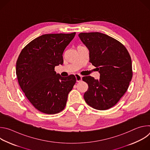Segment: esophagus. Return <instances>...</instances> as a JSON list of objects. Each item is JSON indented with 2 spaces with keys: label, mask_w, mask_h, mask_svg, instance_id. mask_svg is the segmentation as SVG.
I'll use <instances>...</instances> for the list:
<instances>
[{
  "label": "esophagus",
  "mask_w": 150,
  "mask_h": 150,
  "mask_svg": "<svg viewBox=\"0 0 150 150\" xmlns=\"http://www.w3.org/2000/svg\"><path fill=\"white\" fill-rule=\"evenodd\" d=\"M75 76V78H76V82H79L82 81V76H81V75H78V74H76Z\"/></svg>",
  "instance_id": "34e87169"
}]
</instances>
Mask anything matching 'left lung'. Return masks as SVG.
I'll use <instances>...</instances> for the list:
<instances>
[{
	"label": "left lung",
	"mask_w": 150,
	"mask_h": 150,
	"mask_svg": "<svg viewBox=\"0 0 150 150\" xmlns=\"http://www.w3.org/2000/svg\"><path fill=\"white\" fill-rule=\"evenodd\" d=\"M78 36L89 50L90 62L100 74L98 80L91 76L82 78L88 85L84 100L95 109H109L124 95L132 79L129 53L121 42L106 34L81 33Z\"/></svg>",
	"instance_id": "left-lung-1"
}]
</instances>
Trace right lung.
<instances>
[{"label": "right lung", "mask_w": 150, "mask_h": 150, "mask_svg": "<svg viewBox=\"0 0 150 150\" xmlns=\"http://www.w3.org/2000/svg\"><path fill=\"white\" fill-rule=\"evenodd\" d=\"M76 33L42 35L22 50L16 74L21 88L34 108L46 114L65 108L69 93L76 82L74 75L63 78L54 67L63 63V53Z\"/></svg>", "instance_id": "obj_1"}]
</instances>
